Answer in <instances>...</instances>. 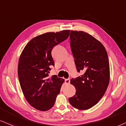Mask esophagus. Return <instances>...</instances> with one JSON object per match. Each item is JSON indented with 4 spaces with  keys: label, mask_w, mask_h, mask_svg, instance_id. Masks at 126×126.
<instances>
[{
    "label": "esophagus",
    "mask_w": 126,
    "mask_h": 126,
    "mask_svg": "<svg viewBox=\"0 0 126 126\" xmlns=\"http://www.w3.org/2000/svg\"><path fill=\"white\" fill-rule=\"evenodd\" d=\"M65 82H66V83H67V84H69L70 82V79L68 78V79H65Z\"/></svg>",
    "instance_id": "1"
}]
</instances>
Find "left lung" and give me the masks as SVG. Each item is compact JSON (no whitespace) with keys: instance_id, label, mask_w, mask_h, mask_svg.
Instances as JSON below:
<instances>
[{"instance_id":"1","label":"left lung","mask_w":126,"mask_h":126,"mask_svg":"<svg viewBox=\"0 0 126 126\" xmlns=\"http://www.w3.org/2000/svg\"><path fill=\"white\" fill-rule=\"evenodd\" d=\"M70 38L77 71L84 73L70 80L76 93L68 101L75 108L88 110L99 101L108 88L110 78L108 54L99 41L84 32L71 31Z\"/></svg>"}]
</instances>
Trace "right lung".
<instances>
[{
  "mask_svg": "<svg viewBox=\"0 0 126 126\" xmlns=\"http://www.w3.org/2000/svg\"><path fill=\"white\" fill-rule=\"evenodd\" d=\"M69 34V30H64L39 35L27 44L22 52L18 66L20 86L27 101L36 110H50L60 93L64 80L56 75L49 77V67L55 66L51 51Z\"/></svg>",
  "mask_w": 126,
  "mask_h": 126,
  "instance_id": "add662e5",
  "label": "right lung"
}]
</instances>
